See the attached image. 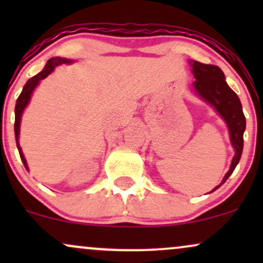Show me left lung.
<instances>
[{
    "label": "left lung",
    "instance_id": "1",
    "mask_svg": "<svg viewBox=\"0 0 263 263\" xmlns=\"http://www.w3.org/2000/svg\"><path fill=\"white\" fill-rule=\"evenodd\" d=\"M190 64L193 66L194 78L197 79L194 81V87L199 96H201L205 101L216 108V111L224 117L230 131L231 143L235 148V157L232 158L230 170L222 179V183L220 184L222 185L236 168L242 155L243 132L246 128L245 115H243L240 99L226 84L225 75L219 66L203 64L195 60L190 62ZM219 186H216L214 190L218 189Z\"/></svg>",
    "mask_w": 263,
    "mask_h": 263
}]
</instances>
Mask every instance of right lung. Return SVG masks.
<instances>
[{"instance_id": "obj_1", "label": "right lung", "mask_w": 263, "mask_h": 263, "mask_svg": "<svg viewBox=\"0 0 263 263\" xmlns=\"http://www.w3.org/2000/svg\"><path fill=\"white\" fill-rule=\"evenodd\" d=\"M70 62H71V60L62 59V58H52V59H49L47 62V64H45L44 69L41 71V73L35 75V77L31 78V79L27 81L26 85L23 86L22 92H21V95L18 96L17 102H16V107H14V135H16V143H17L18 152H20L21 159H22L23 164H25L26 168H28V167H27L26 158H25V156H23L22 149H21V147H20V142H18V136H20L21 116H22L23 110H25V107L27 106V104H28V102H29V99H31V95H32L33 90H34V87L38 85L39 81H41L42 79H44V78H47L48 75L52 73L53 69L55 68V66H58L60 64H66V63H70Z\"/></svg>"}]
</instances>
